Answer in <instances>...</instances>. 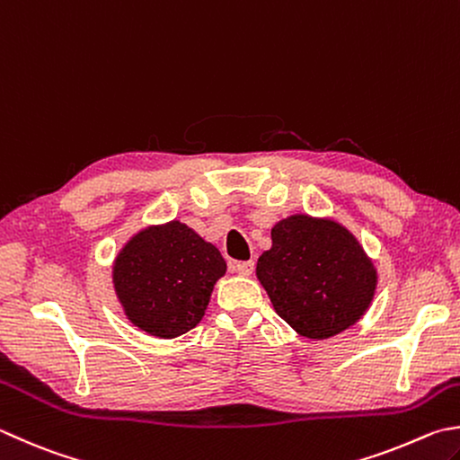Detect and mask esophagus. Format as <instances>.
<instances>
[{
    "label": "esophagus",
    "mask_w": 460,
    "mask_h": 460,
    "mask_svg": "<svg viewBox=\"0 0 460 460\" xmlns=\"http://www.w3.org/2000/svg\"><path fill=\"white\" fill-rule=\"evenodd\" d=\"M232 268L238 274L248 276V274H252V270H254V262H252V260H242V262H234Z\"/></svg>",
    "instance_id": "obj_1"
}]
</instances>
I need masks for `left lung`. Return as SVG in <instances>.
<instances>
[{
  "label": "left lung",
  "instance_id": "8db88e82",
  "mask_svg": "<svg viewBox=\"0 0 460 460\" xmlns=\"http://www.w3.org/2000/svg\"><path fill=\"white\" fill-rule=\"evenodd\" d=\"M256 276L279 316L316 341L357 323L376 288V270L358 240L334 220L306 214L276 224Z\"/></svg>",
  "mask_w": 460,
  "mask_h": 460
}]
</instances>
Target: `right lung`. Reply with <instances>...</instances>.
<instances>
[{
  "mask_svg": "<svg viewBox=\"0 0 460 460\" xmlns=\"http://www.w3.org/2000/svg\"><path fill=\"white\" fill-rule=\"evenodd\" d=\"M224 272L220 250L174 220L128 242L114 262V288L134 326L176 338L200 323Z\"/></svg>",
  "mask_w": 460,
  "mask_h": 460,
  "instance_id": "add662e5",
  "label": "right lung"
}]
</instances>
